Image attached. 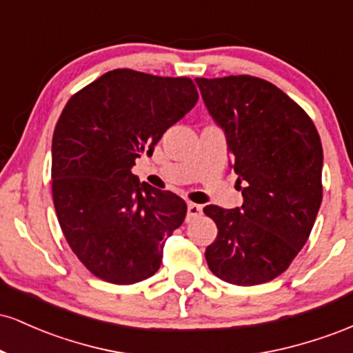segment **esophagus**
<instances>
[{
    "instance_id": "34e87169",
    "label": "esophagus",
    "mask_w": 353,
    "mask_h": 353,
    "mask_svg": "<svg viewBox=\"0 0 353 353\" xmlns=\"http://www.w3.org/2000/svg\"><path fill=\"white\" fill-rule=\"evenodd\" d=\"M201 214H202L201 205L194 204V202H189V204H188V221H192V219L199 217Z\"/></svg>"
}]
</instances>
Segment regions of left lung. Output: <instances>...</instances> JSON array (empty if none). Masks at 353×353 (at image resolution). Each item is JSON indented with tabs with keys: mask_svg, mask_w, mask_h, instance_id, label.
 <instances>
[{
	"mask_svg": "<svg viewBox=\"0 0 353 353\" xmlns=\"http://www.w3.org/2000/svg\"><path fill=\"white\" fill-rule=\"evenodd\" d=\"M196 83L244 184L241 208H204L219 230L205 261L210 272L234 285L269 282L301 252L317 217L319 132L307 112L269 81L242 74Z\"/></svg>",
	"mask_w": 353,
	"mask_h": 353,
	"instance_id": "left-lung-1",
	"label": "left lung"
}]
</instances>
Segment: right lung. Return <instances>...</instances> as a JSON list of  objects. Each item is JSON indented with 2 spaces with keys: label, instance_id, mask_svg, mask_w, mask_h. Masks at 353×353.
<instances>
[{
  "label": "right lung",
  "instance_id": "1",
  "mask_svg": "<svg viewBox=\"0 0 353 353\" xmlns=\"http://www.w3.org/2000/svg\"><path fill=\"white\" fill-rule=\"evenodd\" d=\"M197 99L189 78L114 70L64 106L52 134V201L71 250L96 277L128 285L159 270L188 205L131 169Z\"/></svg>",
  "mask_w": 353,
  "mask_h": 353
}]
</instances>
